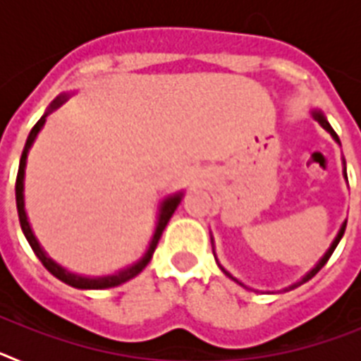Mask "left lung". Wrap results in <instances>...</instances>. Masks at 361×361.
Returning a JSON list of instances; mask_svg holds the SVG:
<instances>
[{"instance_id":"1","label":"left lung","mask_w":361,"mask_h":361,"mask_svg":"<svg viewBox=\"0 0 361 361\" xmlns=\"http://www.w3.org/2000/svg\"><path fill=\"white\" fill-rule=\"evenodd\" d=\"M312 117H314V119H317V121H318V123H320V126H322V128H324V130H327V132H329V133H331V135H333V139H334V141H336V142H340V139H338L336 132H334V130H333V128H331V124H329V123H327V119H325V116H324V114H322V111L314 110V111H312ZM343 164H345V162H343ZM345 177H347V175H345ZM345 226H347V222H343V224H342V228H340V231H338L336 238H334V240H333V244H331V247H329V250H327V251H325V255H324V257H322V258H320V262H318V264H317V266L312 267V269H311V271H309V273H307V275H305V276H304V279H302V280H298V282H296V283H293V286H289V288H288V289H286V291H289V289H295V288H298V286H302V283H305V282H307V280H311V279H312V276L317 275L318 271H320V269H322V267H324V266H325V264H327V260H329V258H331V255H333V251H334V250H336V245H338V242L342 240V237H343V233H345ZM219 266H220V264H219ZM220 269L224 271V275H226V276H229V279H231V280H235V282H237V283H240V286H244V283H242V282H238V280H237V279H233V276H231V275H229V273H228V271H226V269H224V267L220 266Z\"/></svg>"}]
</instances>
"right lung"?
<instances>
[{
    "label": "right lung",
    "instance_id": "right-lung-1",
    "mask_svg": "<svg viewBox=\"0 0 361 361\" xmlns=\"http://www.w3.org/2000/svg\"><path fill=\"white\" fill-rule=\"evenodd\" d=\"M66 99H68V95H59V97H56L52 101V104H50L49 108H47V111H44V116L41 117L39 121H37L36 124H34V128L30 130V133H28V139L27 142H25V148H23V153H21V161H19V170H18V178H16V206H18V215H19V224H21V229H23L25 237H27L28 244H30L32 251L36 253V257L39 258L41 264H43L47 269L52 273L56 279H59L61 282L68 283V286H72V288H78V289H108V288H116V286H121V283L128 282L130 279H133V276H137L139 273H141L142 269H145L146 266H148V262L152 260L153 257V251H155V247H157L159 240H161V235L162 231H164L166 224L170 222L171 215L175 213V209H177V206L180 204V199H183V193H175V195L168 197V199L164 200V202L161 204V212H159V220H157V228H155V233H153V238L152 242H149V247L148 251L145 253V257L141 258V260H137L133 266L126 267V269L119 271V273H116V275H108V276H97V279H90V276H81V275H73V273H70V271L63 269L59 264H56L50 257H47V253H44L43 250H41L39 242H37V238L34 237V233H32V228L30 224H28V219H27V213H25V197H23V180H25V166H27V155H28V149H30L32 142L36 141L37 133H39V130L43 128L44 121H47V117L52 114L54 110H57V108L61 106L63 103H65Z\"/></svg>",
    "mask_w": 361,
    "mask_h": 361
}]
</instances>
